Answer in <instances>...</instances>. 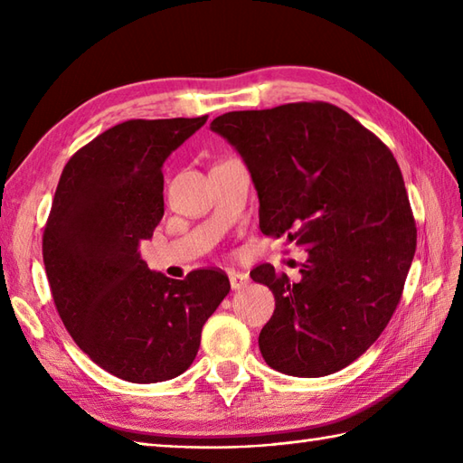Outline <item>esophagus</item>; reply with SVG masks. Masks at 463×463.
Wrapping results in <instances>:
<instances>
[{
    "instance_id": "1",
    "label": "esophagus",
    "mask_w": 463,
    "mask_h": 463,
    "mask_svg": "<svg viewBox=\"0 0 463 463\" xmlns=\"http://www.w3.org/2000/svg\"><path fill=\"white\" fill-rule=\"evenodd\" d=\"M229 280H231V288L232 290H241L249 284V274L247 272H239V270H231L229 272Z\"/></svg>"
}]
</instances>
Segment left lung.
Here are the masks:
<instances>
[{
  "mask_svg": "<svg viewBox=\"0 0 463 463\" xmlns=\"http://www.w3.org/2000/svg\"><path fill=\"white\" fill-rule=\"evenodd\" d=\"M211 131L247 165L260 231L308 252L298 282L272 264L250 272L277 300L259 336L264 362L298 378L346 368L386 328L416 252L394 155L330 103L231 111Z\"/></svg>",
  "mask_w": 463,
  "mask_h": 463,
  "instance_id": "1",
  "label": "left lung"
}]
</instances>
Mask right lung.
Returning <instances> with one entry per match:
<instances>
[{"label":"right lung","instance_id":"1","mask_svg":"<svg viewBox=\"0 0 463 463\" xmlns=\"http://www.w3.org/2000/svg\"><path fill=\"white\" fill-rule=\"evenodd\" d=\"M206 119L115 125L69 159L57 184L43 232L57 312L77 346L127 382H165L189 368L204 322L231 290L221 270L173 280L139 252L165 213V161Z\"/></svg>","mask_w":463,"mask_h":463}]
</instances>
